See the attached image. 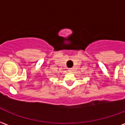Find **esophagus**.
I'll return each mask as SVG.
<instances>
[{"instance_id":"1","label":"esophagus","mask_w":125,"mask_h":125,"mask_svg":"<svg viewBox=\"0 0 125 125\" xmlns=\"http://www.w3.org/2000/svg\"><path fill=\"white\" fill-rule=\"evenodd\" d=\"M73 71H74V69H73V68H70L68 69V71L70 73H73Z\"/></svg>"}]
</instances>
